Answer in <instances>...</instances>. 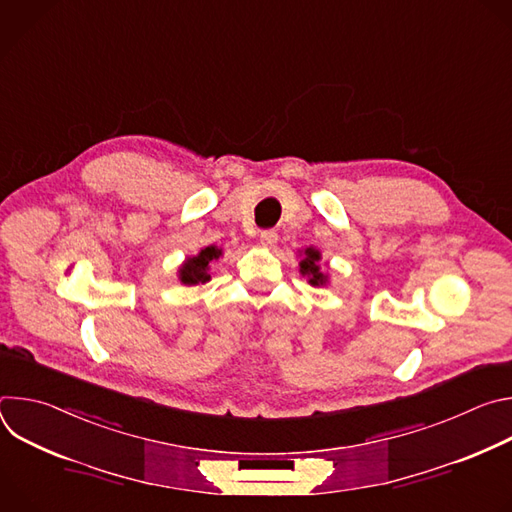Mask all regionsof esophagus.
I'll list each match as a JSON object with an SVG mask.
<instances>
[{
    "instance_id": "1",
    "label": "esophagus",
    "mask_w": 512,
    "mask_h": 512,
    "mask_svg": "<svg viewBox=\"0 0 512 512\" xmlns=\"http://www.w3.org/2000/svg\"><path fill=\"white\" fill-rule=\"evenodd\" d=\"M259 239H261V243H263L265 247H273V245L277 243V233L271 231V229H269V231H261V237H259Z\"/></svg>"
}]
</instances>
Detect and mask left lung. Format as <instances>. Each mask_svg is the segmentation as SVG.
<instances>
[{
    "label": "left lung",
    "instance_id": "obj_1",
    "mask_svg": "<svg viewBox=\"0 0 512 512\" xmlns=\"http://www.w3.org/2000/svg\"><path fill=\"white\" fill-rule=\"evenodd\" d=\"M304 259H302V263H300V271L304 273V275H308L310 277V283L312 285H322V283H326V275L320 271V265H318V261H320V251H316V249H306L304 251Z\"/></svg>",
    "mask_w": 512,
    "mask_h": 512
}]
</instances>
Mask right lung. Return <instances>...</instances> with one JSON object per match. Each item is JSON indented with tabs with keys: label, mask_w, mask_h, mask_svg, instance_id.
<instances>
[{
	"label": "right lung",
	"mask_w": 512,
	"mask_h": 512,
	"mask_svg": "<svg viewBox=\"0 0 512 512\" xmlns=\"http://www.w3.org/2000/svg\"><path fill=\"white\" fill-rule=\"evenodd\" d=\"M221 249H216V247H206V249H202L196 257H190L184 265H182V269H180V281L182 283H204V281H208L210 279V275H208V263L210 261H214V259H218L221 257Z\"/></svg>",
	"instance_id": "1"
}]
</instances>
